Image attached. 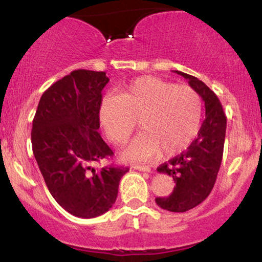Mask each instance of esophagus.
Segmentation results:
<instances>
[{"label": "esophagus", "instance_id": "34e87169", "mask_svg": "<svg viewBox=\"0 0 262 262\" xmlns=\"http://www.w3.org/2000/svg\"><path fill=\"white\" fill-rule=\"evenodd\" d=\"M133 167L138 171H143V172H151V169H150L149 166H141V165H135V166H133Z\"/></svg>", "mask_w": 262, "mask_h": 262}]
</instances>
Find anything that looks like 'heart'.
Masks as SVG:
<instances>
[{
	"label": "heart",
	"mask_w": 262,
	"mask_h": 262,
	"mask_svg": "<svg viewBox=\"0 0 262 262\" xmlns=\"http://www.w3.org/2000/svg\"><path fill=\"white\" fill-rule=\"evenodd\" d=\"M98 117L107 138L121 145L137 127L143 132L122 150L127 160H149L185 150L201 128L203 101L196 90L154 76L138 77L102 100Z\"/></svg>",
	"instance_id": "b5f03b06"
}]
</instances>
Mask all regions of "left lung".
I'll list each match as a JSON object with an SVG mask.
<instances>
[{"mask_svg": "<svg viewBox=\"0 0 262 262\" xmlns=\"http://www.w3.org/2000/svg\"><path fill=\"white\" fill-rule=\"evenodd\" d=\"M175 73L188 80V85L200 93L206 119L191 145L158 167L159 172L172 177L176 186L169 197H158L155 202L170 212H186L202 203L214 186L223 158L227 117L215 93L206 83L192 75Z\"/></svg>", "mask_w": 262, "mask_h": 262, "instance_id": "1", "label": "left lung"}]
</instances>
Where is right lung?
<instances>
[{
	"instance_id": "add662e5",
	"label": "right lung",
	"mask_w": 262,
	"mask_h": 262,
	"mask_svg": "<svg viewBox=\"0 0 262 262\" xmlns=\"http://www.w3.org/2000/svg\"><path fill=\"white\" fill-rule=\"evenodd\" d=\"M103 71L75 70L41 96L33 119L32 148L47 187L66 212L95 218L110 210L128 167L93 169L113 156L98 133Z\"/></svg>"
}]
</instances>
